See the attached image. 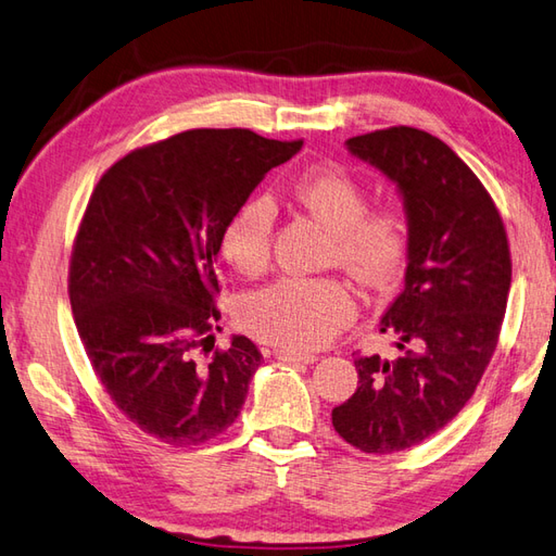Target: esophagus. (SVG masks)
Segmentation results:
<instances>
[{"instance_id":"34e87169","label":"esophagus","mask_w":556,"mask_h":556,"mask_svg":"<svg viewBox=\"0 0 556 556\" xmlns=\"http://www.w3.org/2000/svg\"><path fill=\"white\" fill-rule=\"evenodd\" d=\"M276 359L286 364H314L318 356L316 354H304V352H290V350H276Z\"/></svg>"}]
</instances>
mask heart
I'll return each mask as SVG.
<instances>
[{
  "mask_svg": "<svg viewBox=\"0 0 556 556\" xmlns=\"http://www.w3.org/2000/svg\"><path fill=\"white\" fill-rule=\"evenodd\" d=\"M292 194L332 230L328 262L368 288L397 280L412 256V216L400 202L368 206L366 185L340 164H316L292 180ZM276 204L252 194L232 208L218 232V252L242 276H256L270 258ZM356 316L352 288L342 278L286 276L244 294L240 326L254 338L290 352L330 342Z\"/></svg>",
  "mask_w": 556,
  "mask_h": 556,
  "instance_id": "1",
  "label": "heart"
}]
</instances>
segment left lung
Segmentation results:
<instances>
[{"instance_id": "obj_1", "label": "left lung", "mask_w": 556, "mask_h": 556, "mask_svg": "<svg viewBox=\"0 0 556 556\" xmlns=\"http://www.w3.org/2000/svg\"><path fill=\"white\" fill-rule=\"evenodd\" d=\"M348 147L397 182L414 240L404 290L380 320L400 356H356L359 388L332 409V426L356 450L392 454L438 433L473 397L507 312L511 252L485 185L435 135L392 126Z\"/></svg>"}]
</instances>
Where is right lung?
Segmentation results:
<instances>
[{
  "label": "right lung",
  "mask_w": 556,
  "mask_h": 556,
  "mask_svg": "<svg viewBox=\"0 0 556 556\" xmlns=\"http://www.w3.org/2000/svg\"><path fill=\"white\" fill-rule=\"evenodd\" d=\"M302 140L197 128L138 147L94 185L73 240L68 298L102 388L147 435L192 447L236 421L262 364L214 348L218 232Z\"/></svg>",
  "instance_id": "add662e5"
}]
</instances>
